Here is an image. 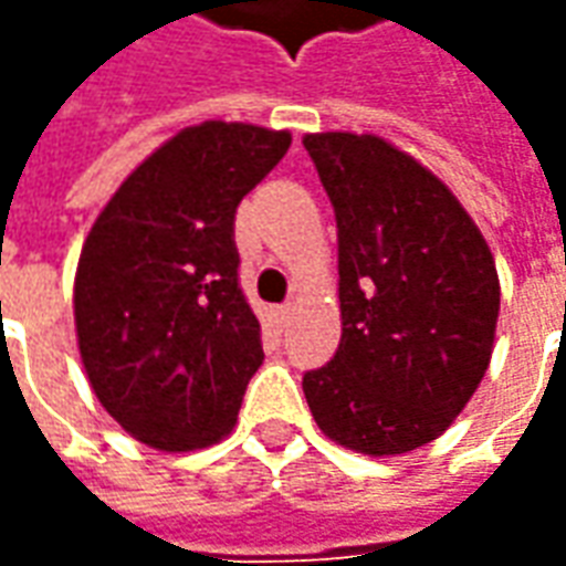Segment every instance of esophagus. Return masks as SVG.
Listing matches in <instances>:
<instances>
[{"instance_id": "34e87169", "label": "esophagus", "mask_w": 566, "mask_h": 566, "mask_svg": "<svg viewBox=\"0 0 566 566\" xmlns=\"http://www.w3.org/2000/svg\"><path fill=\"white\" fill-rule=\"evenodd\" d=\"M290 317H292V305L276 307V323H280V326H290Z\"/></svg>"}]
</instances>
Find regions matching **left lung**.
Returning <instances> with one entry per match:
<instances>
[{"label": "left lung", "mask_w": 566, "mask_h": 566, "mask_svg": "<svg viewBox=\"0 0 566 566\" xmlns=\"http://www.w3.org/2000/svg\"><path fill=\"white\" fill-rule=\"evenodd\" d=\"M335 209L342 342L302 379L326 438L400 455L440 438L484 379L499 317L490 245L450 187L376 135H305Z\"/></svg>", "instance_id": "8db88e82"}]
</instances>
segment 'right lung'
<instances>
[{
    "instance_id": "add662e5",
    "label": "right lung",
    "mask_w": 566,
    "mask_h": 566,
    "mask_svg": "<svg viewBox=\"0 0 566 566\" xmlns=\"http://www.w3.org/2000/svg\"><path fill=\"white\" fill-rule=\"evenodd\" d=\"M290 144V132L245 123L185 128L119 185L82 245V366L101 407L154 450L231 434L264 360L233 218Z\"/></svg>"
}]
</instances>
